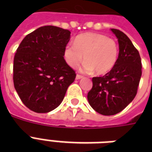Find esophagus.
Returning a JSON list of instances; mask_svg holds the SVG:
<instances>
[{
  "mask_svg": "<svg viewBox=\"0 0 152 152\" xmlns=\"http://www.w3.org/2000/svg\"><path fill=\"white\" fill-rule=\"evenodd\" d=\"M83 77V76H81V75H79V74H77L76 76V80H80V79H82Z\"/></svg>",
  "mask_w": 152,
  "mask_h": 152,
  "instance_id": "esophagus-1",
  "label": "esophagus"
}]
</instances>
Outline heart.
I'll use <instances>...</instances> for the list:
<instances>
[{"instance_id": "1", "label": "heart", "mask_w": 152, "mask_h": 152, "mask_svg": "<svg viewBox=\"0 0 152 152\" xmlns=\"http://www.w3.org/2000/svg\"><path fill=\"white\" fill-rule=\"evenodd\" d=\"M84 56L83 70L103 75L110 71L118 57V44L113 39L99 33H85L76 37L73 44H68L64 51L69 66L76 68Z\"/></svg>"}]
</instances>
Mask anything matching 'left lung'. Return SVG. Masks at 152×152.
Here are the masks:
<instances>
[{
	"mask_svg": "<svg viewBox=\"0 0 152 152\" xmlns=\"http://www.w3.org/2000/svg\"><path fill=\"white\" fill-rule=\"evenodd\" d=\"M118 39L119 54L115 65L103 76L93 77L88 94L91 106L102 115H114L123 110L137 93L142 75L141 58L125 34L111 29Z\"/></svg>",
	"mask_w": 152,
	"mask_h": 152,
	"instance_id": "1",
	"label": "left lung"
}]
</instances>
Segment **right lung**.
I'll list each match as a JSON object with an SVG mask.
<instances>
[{
  "label": "right lung",
  "instance_id": "right-lung-1",
  "mask_svg": "<svg viewBox=\"0 0 152 152\" xmlns=\"http://www.w3.org/2000/svg\"><path fill=\"white\" fill-rule=\"evenodd\" d=\"M71 32L43 26L23 39L13 61V83L23 103L36 113H48L61 103L76 72L64 59Z\"/></svg>",
  "mask_w": 152,
  "mask_h": 152
}]
</instances>
